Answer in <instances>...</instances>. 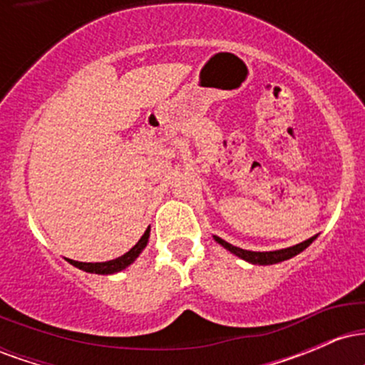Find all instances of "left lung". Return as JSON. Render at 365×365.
<instances>
[{"label":"left lung","instance_id":"8db88e82","mask_svg":"<svg viewBox=\"0 0 365 365\" xmlns=\"http://www.w3.org/2000/svg\"><path fill=\"white\" fill-rule=\"evenodd\" d=\"M316 238H317V235H314V237L309 238V240L300 242V244H297V245H293V247H287V249L271 250V252H252V250H245V249H240V247H235V245L228 244V242H225L223 238H220V237L215 235V240L220 245H223L226 250H230V252H232V254L238 255V257L244 259V261H247V262L259 264V266H269V264H278V262L287 261V259L295 257L297 254H300V252H302V250L307 249V247L311 245L312 242L316 240Z\"/></svg>","mask_w":365,"mask_h":365}]
</instances>
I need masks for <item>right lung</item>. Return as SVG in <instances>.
<instances>
[{"mask_svg": "<svg viewBox=\"0 0 365 365\" xmlns=\"http://www.w3.org/2000/svg\"><path fill=\"white\" fill-rule=\"evenodd\" d=\"M149 235H150V226H148V230H145L144 235L140 237V240L137 242V244L133 245L127 254L120 255V257L113 259V261H106V262H78V261H72V259H68V262L72 264V266L78 267V269L86 271V273H94V274L120 273V271H123L125 267H128L130 264H132L137 257H139L142 250H144L145 245H148Z\"/></svg>", "mask_w": 365, "mask_h": 365, "instance_id": "obj_1", "label": "right lung"}]
</instances>
